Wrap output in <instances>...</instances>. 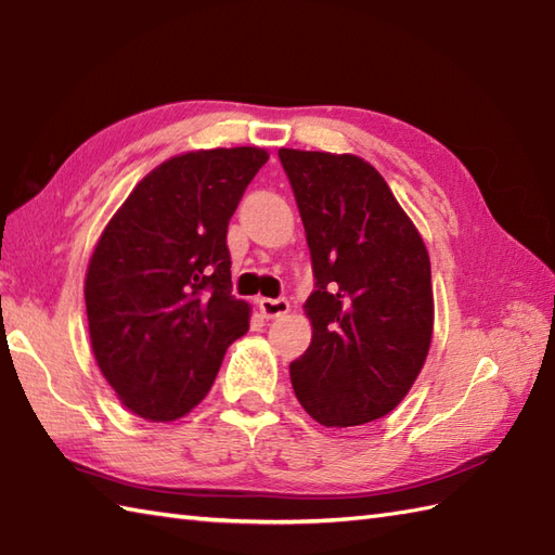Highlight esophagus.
Segmentation results:
<instances>
[{
  "instance_id": "obj_1",
  "label": "esophagus",
  "mask_w": 555,
  "mask_h": 555,
  "mask_svg": "<svg viewBox=\"0 0 555 555\" xmlns=\"http://www.w3.org/2000/svg\"><path fill=\"white\" fill-rule=\"evenodd\" d=\"M257 308H259V312L267 317V320H276V317L288 314L291 305H288L286 298H276V300L274 298H259Z\"/></svg>"
}]
</instances>
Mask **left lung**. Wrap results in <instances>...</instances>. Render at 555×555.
I'll return each instance as SVG.
<instances>
[{"label":"left lung","mask_w":555,"mask_h":555,"mask_svg":"<svg viewBox=\"0 0 555 555\" xmlns=\"http://www.w3.org/2000/svg\"><path fill=\"white\" fill-rule=\"evenodd\" d=\"M308 235L310 348L291 362L324 427L388 415L415 384L434 332L429 253L384 176L356 155L279 150Z\"/></svg>","instance_id":"left-lung-1"}]
</instances>
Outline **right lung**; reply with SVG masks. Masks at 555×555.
<instances>
[{
  "label": "right lung",
  "instance_id": "add662e5",
  "mask_svg": "<svg viewBox=\"0 0 555 555\" xmlns=\"http://www.w3.org/2000/svg\"><path fill=\"white\" fill-rule=\"evenodd\" d=\"M267 159L262 147L171 157L104 227L86 274L90 346L133 415H188L250 326V305L231 296L227 231Z\"/></svg>",
  "mask_w": 555,
  "mask_h": 555
}]
</instances>
